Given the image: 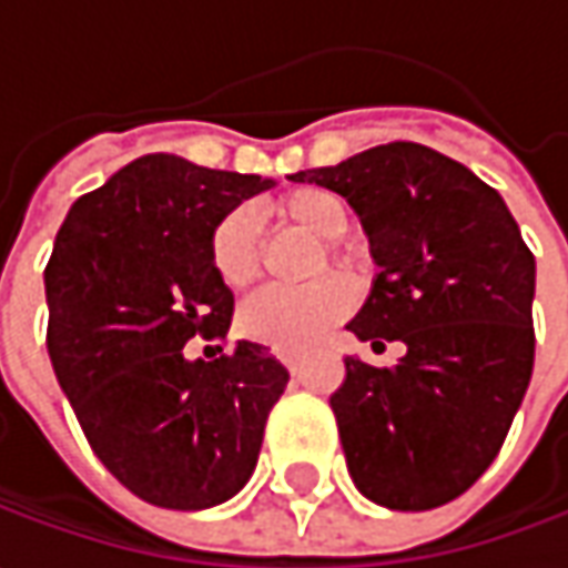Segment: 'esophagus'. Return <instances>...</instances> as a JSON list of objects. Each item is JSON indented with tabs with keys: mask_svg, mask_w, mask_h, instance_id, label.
<instances>
[{
	"mask_svg": "<svg viewBox=\"0 0 568 568\" xmlns=\"http://www.w3.org/2000/svg\"><path fill=\"white\" fill-rule=\"evenodd\" d=\"M277 357H281V363L291 369L296 376V369H300V354H291V351H277Z\"/></svg>",
	"mask_w": 568,
	"mask_h": 568,
	"instance_id": "1",
	"label": "esophagus"
}]
</instances>
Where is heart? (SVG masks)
Here are the masks:
<instances>
[{
  "instance_id": "1",
  "label": "heart",
  "mask_w": 568,
  "mask_h": 568,
  "mask_svg": "<svg viewBox=\"0 0 568 568\" xmlns=\"http://www.w3.org/2000/svg\"><path fill=\"white\" fill-rule=\"evenodd\" d=\"M272 214L287 227L303 230L313 240H325L313 272L328 265L347 274L351 281H366L373 272V252L363 240L344 236L351 227V211L335 189L300 186L274 199ZM211 265L227 287H250L262 272V236L258 221L246 207L227 211L211 230ZM354 310V287L338 277H318L306 287H268L246 300L240 310V325L250 338L268 344L274 351L300 354L313 347L332 325Z\"/></svg>"
}]
</instances>
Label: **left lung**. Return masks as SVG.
I'll return each instance as SVG.
<instances>
[{
	"label": "left lung",
	"instance_id": "left-lung-1",
	"mask_svg": "<svg viewBox=\"0 0 568 568\" xmlns=\"http://www.w3.org/2000/svg\"><path fill=\"white\" fill-rule=\"evenodd\" d=\"M361 214L379 265L347 332L402 341L395 366L344 357L332 395L357 490L398 513L446 506L506 443L535 369V255L503 195L414 142L300 170Z\"/></svg>",
	"mask_w": 568,
	"mask_h": 568
}]
</instances>
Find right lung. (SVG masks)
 Wrapping results in <instances>:
<instances>
[{
    "mask_svg": "<svg viewBox=\"0 0 568 568\" xmlns=\"http://www.w3.org/2000/svg\"><path fill=\"white\" fill-rule=\"evenodd\" d=\"M274 180L144 154L81 195L55 233L47 351L103 468L161 509H211L246 487L287 369L236 341L189 361L186 341L227 338L233 294L211 230Z\"/></svg>",
    "mask_w": 568,
    "mask_h": 568,
    "instance_id": "right-lung-1",
    "label": "right lung"
}]
</instances>
